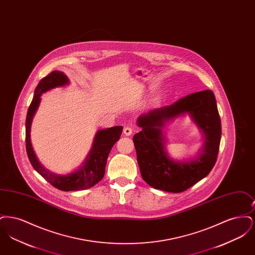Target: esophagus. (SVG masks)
Here are the masks:
<instances>
[{
	"instance_id": "1",
	"label": "esophagus",
	"mask_w": 255,
	"mask_h": 255,
	"mask_svg": "<svg viewBox=\"0 0 255 255\" xmlns=\"http://www.w3.org/2000/svg\"><path fill=\"white\" fill-rule=\"evenodd\" d=\"M133 129L131 127V126H126V127H124V129H123V133L125 135H131L132 133H133Z\"/></svg>"
}]
</instances>
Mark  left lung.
Instances as JSON below:
<instances>
[{"label": "left lung", "instance_id": "1", "mask_svg": "<svg viewBox=\"0 0 255 255\" xmlns=\"http://www.w3.org/2000/svg\"><path fill=\"white\" fill-rule=\"evenodd\" d=\"M188 114L204 135L198 156L175 161L165 149L162 129L166 123ZM141 131L133 135L136 159L142 179L150 186L166 192H182L206 177L216 163L222 134L221 120L212 91L182 97L169 106L152 110L138 117Z\"/></svg>", "mask_w": 255, "mask_h": 255}]
</instances>
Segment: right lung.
<instances>
[{"label": "right lung", "instance_id": "obj_1", "mask_svg": "<svg viewBox=\"0 0 255 255\" xmlns=\"http://www.w3.org/2000/svg\"><path fill=\"white\" fill-rule=\"evenodd\" d=\"M70 81L67 75L59 71H53L41 79L34 91V97L27 110L25 120V147L31 165L44 179H46V181L62 191L84 190L91 188L102 180L105 174V166L110 151L114 144L120 139L123 129L122 126H115L98 130L96 133L92 149L87 155L85 160L78 169L73 171L72 173L60 175L45 168L38 160L31 144V122L39 107L42 94L56 87L68 85Z\"/></svg>", "mask_w": 255, "mask_h": 255}]
</instances>
